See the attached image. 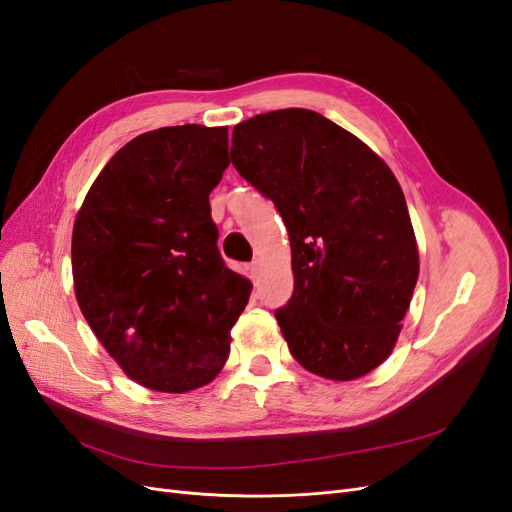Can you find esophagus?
Returning a JSON list of instances; mask_svg holds the SVG:
<instances>
[{
    "mask_svg": "<svg viewBox=\"0 0 512 512\" xmlns=\"http://www.w3.org/2000/svg\"><path fill=\"white\" fill-rule=\"evenodd\" d=\"M250 277H252L254 284H258V280H260V260H254L250 265Z\"/></svg>",
    "mask_w": 512,
    "mask_h": 512,
    "instance_id": "obj_1",
    "label": "esophagus"
}]
</instances>
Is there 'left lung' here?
Wrapping results in <instances>:
<instances>
[{
  "label": "left lung",
  "instance_id": "obj_1",
  "mask_svg": "<svg viewBox=\"0 0 512 512\" xmlns=\"http://www.w3.org/2000/svg\"><path fill=\"white\" fill-rule=\"evenodd\" d=\"M237 173L286 224L294 290L275 312L290 354L329 380L389 359L418 280L404 192L363 141L307 108H282L232 130Z\"/></svg>",
  "mask_w": 512,
  "mask_h": 512
}]
</instances>
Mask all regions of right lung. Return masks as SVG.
I'll return each mask as SVG.
<instances>
[{"mask_svg":"<svg viewBox=\"0 0 512 512\" xmlns=\"http://www.w3.org/2000/svg\"><path fill=\"white\" fill-rule=\"evenodd\" d=\"M228 128H160L123 145L72 230L81 312L126 376L188 393L220 374L252 284L226 267L209 194L228 168Z\"/></svg>","mask_w":512,"mask_h":512,"instance_id":"1","label":"right lung"}]
</instances>
